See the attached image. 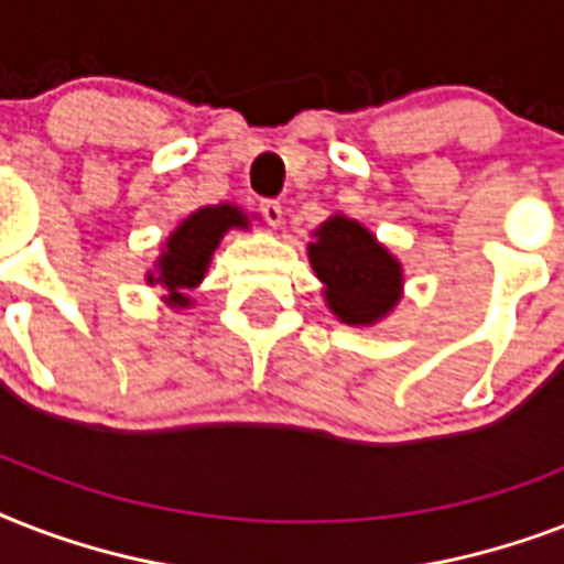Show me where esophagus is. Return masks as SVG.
I'll return each mask as SVG.
<instances>
[{
  "label": "esophagus",
  "mask_w": 564,
  "mask_h": 564,
  "mask_svg": "<svg viewBox=\"0 0 564 564\" xmlns=\"http://www.w3.org/2000/svg\"><path fill=\"white\" fill-rule=\"evenodd\" d=\"M260 213H263V219L272 225V228H278L283 221V207L278 202H263L260 204Z\"/></svg>",
  "instance_id": "34e87169"
}]
</instances>
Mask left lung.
Listing matches in <instances>:
<instances>
[{"mask_svg":"<svg viewBox=\"0 0 564 564\" xmlns=\"http://www.w3.org/2000/svg\"><path fill=\"white\" fill-rule=\"evenodd\" d=\"M322 299L343 325L375 327L392 316L403 299L401 260L362 221L334 213L307 246Z\"/></svg>","mask_w":564,"mask_h":564,"instance_id":"left-lung-1","label":"left lung"}]
</instances>
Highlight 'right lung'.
Here are the masks:
<instances>
[{
	"mask_svg": "<svg viewBox=\"0 0 564 564\" xmlns=\"http://www.w3.org/2000/svg\"><path fill=\"white\" fill-rule=\"evenodd\" d=\"M248 228H251V216L239 204L219 202L198 207L163 239L161 254L154 257V269L145 272V283L166 292L163 295L166 307L189 310L193 307L189 290L204 281L225 234Z\"/></svg>",
	"mask_w": 564,
	"mask_h": 564,
	"instance_id": "1",
	"label": "right lung"
}]
</instances>
